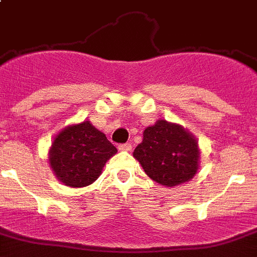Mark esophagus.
<instances>
[{"instance_id":"34e87169","label":"esophagus","mask_w":257,"mask_h":257,"mask_svg":"<svg viewBox=\"0 0 257 257\" xmlns=\"http://www.w3.org/2000/svg\"><path fill=\"white\" fill-rule=\"evenodd\" d=\"M119 150H121V151H131L132 150V145L131 144H121V145H119Z\"/></svg>"}]
</instances>
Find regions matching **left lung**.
<instances>
[{
  "label": "left lung",
  "mask_w": 257,
  "mask_h": 257,
  "mask_svg": "<svg viewBox=\"0 0 257 257\" xmlns=\"http://www.w3.org/2000/svg\"><path fill=\"white\" fill-rule=\"evenodd\" d=\"M133 156L151 180L171 187L195 176L199 149L194 136L182 126L158 120L155 125L145 129L144 141L136 147Z\"/></svg>",
  "instance_id": "8db88e82"
}]
</instances>
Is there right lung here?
<instances>
[{
	"label": "right lung",
	"mask_w": 257,
	"mask_h": 257,
	"mask_svg": "<svg viewBox=\"0 0 257 257\" xmlns=\"http://www.w3.org/2000/svg\"><path fill=\"white\" fill-rule=\"evenodd\" d=\"M116 147L90 121L67 126L55 137L50 149V167L58 180L71 187L94 182Z\"/></svg>",
	"instance_id": "right-lung-1"
}]
</instances>
